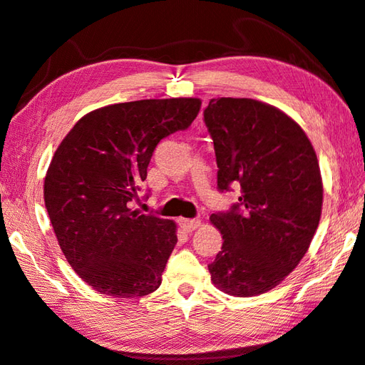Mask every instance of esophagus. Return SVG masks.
Instances as JSON below:
<instances>
[{"label": "esophagus", "instance_id": "34e87169", "mask_svg": "<svg viewBox=\"0 0 365 365\" xmlns=\"http://www.w3.org/2000/svg\"><path fill=\"white\" fill-rule=\"evenodd\" d=\"M178 225H180L185 233H191V231H195L197 227H200L201 220H190V218H180V220H178Z\"/></svg>", "mask_w": 365, "mask_h": 365}]
</instances>
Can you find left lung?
<instances>
[{"instance_id": "left-lung-1", "label": "left lung", "mask_w": 365, "mask_h": 365, "mask_svg": "<svg viewBox=\"0 0 365 365\" xmlns=\"http://www.w3.org/2000/svg\"><path fill=\"white\" fill-rule=\"evenodd\" d=\"M204 123L214 140L217 187H241L240 202L215 212L223 235L209 264L225 294L252 297L284 281L307 254L322 209L313 145L284 111L254 98H212Z\"/></svg>"}]
</instances>
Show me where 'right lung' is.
Segmentation results:
<instances>
[{"mask_svg":"<svg viewBox=\"0 0 365 365\" xmlns=\"http://www.w3.org/2000/svg\"><path fill=\"white\" fill-rule=\"evenodd\" d=\"M200 108V98L182 97L108 105L79 119L56 150L46 209L67 262L97 292L138 298L161 286L177 227L129 204L156 145L190 128Z\"/></svg>","mask_w":365,"mask_h":365,"instance_id":"1","label":"right lung"}]
</instances>
